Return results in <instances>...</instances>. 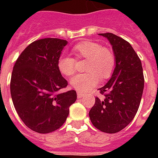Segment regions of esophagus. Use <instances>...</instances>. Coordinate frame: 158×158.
Segmentation results:
<instances>
[{
    "label": "esophagus",
    "instance_id": "esophagus-1",
    "mask_svg": "<svg viewBox=\"0 0 158 158\" xmlns=\"http://www.w3.org/2000/svg\"><path fill=\"white\" fill-rule=\"evenodd\" d=\"M77 96H78V98H80V97H82L84 96V92H82V91H78L77 92Z\"/></svg>",
    "mask_w": 158,
    "mask_h": 158
}]
</instances>
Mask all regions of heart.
<instances>
[{
  "instance_id": "heart-1",
  "label": "heart",
  "mask_w": 158,
  "mask_h": 158,
  "mask_svg": "<svg viewBox=\"0 0 158 158\" xmlns=\"http://www.w3.org/2000/svg\"><path fill=\"white\" fill-rule=\"evenodd\" d=\"M72 52L77 60H86L85 73L77 74L71 79V85L74 89L87 91L113 74L116 67V56L111 50L92 41L85 40L75 45ZM70 56H61L57 61V69L63 75L71 76L76 72L77 61Z\"/></svg>"
}]
</instances>
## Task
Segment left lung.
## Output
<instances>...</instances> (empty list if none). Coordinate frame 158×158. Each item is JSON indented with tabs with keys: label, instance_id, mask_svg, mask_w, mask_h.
<instances>
[{
	"label": "left lung",
	"instance_id": "obj_1",
	"mask_svg": "<svg viewBox=\"0 0 158 158\" xmlns=\"http://www.w3.org/2000/svg\"><path fill=\"white\" fill-rule=\"evenodd\" d=\"M107 38L116 56L112 78L100 88L102 97L89 113L93 125L108 134L119 132L131 122L138 111L144 89L141 61L129 42L112 33L100 34Z\"/></svg>",
	"mask_w": 158,
	"mask_h": 158
}]
</instances>
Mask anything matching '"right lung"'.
<instances>
[{"instance_id": "obj_1", "label": "right lung", "mask_w": 158, "mask_h": 158, "mask_svg": "<svg viewBox=\"0 0 158 158\" xmlns=\"http://www.w3.org/2000/svg\"><path fill=\"white\" fill-rule=\"evenodd\" d=\"M67 40H37L26 47L12 69L10 90L17 113L28 128L40 134L58 129L77 99L75 90L59 91L68 81L57 69Z\"/></svg>"}]
</instances>
